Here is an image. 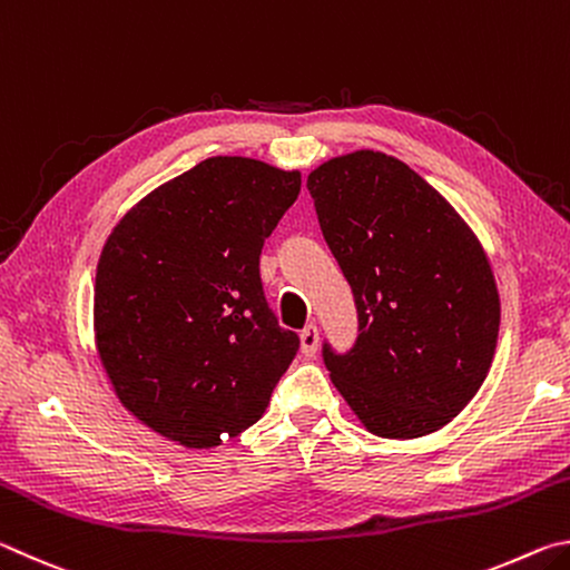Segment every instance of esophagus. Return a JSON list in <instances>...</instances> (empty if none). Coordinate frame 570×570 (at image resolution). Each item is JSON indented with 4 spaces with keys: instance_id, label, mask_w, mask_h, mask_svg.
Segmentation results:
<instances>
[{
    "instance_id": "1",
    "label": "esophagus",
    "mask_w": 570,
    "mask_h": 570,
    "mask_svg": "<svg viewBox=\"0 0 570 570\" xmlns=\"http://www.w3.org/2000/svg\"><path fill=\"white\" fill-rule=\"evenodd\" d=\"M298 342H302V354L304 356H314L316 350H320V330L314 324H308L298 334Z\"/></svg>"
}]
</instances>
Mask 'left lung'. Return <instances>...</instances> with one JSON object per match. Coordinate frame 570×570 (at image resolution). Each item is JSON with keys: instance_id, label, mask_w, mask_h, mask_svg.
Wrapping results in <instances>:
<instances>
[{"instance_id": "left-lung-1", "label": "left lung", "mask_w": 570, "mask_h": 570, "mask_svg": "<svg viewBox=\"0 0 570 570\" xmlns=\"http://www.w3.org/2000/svg\"><path fill=\"white\" fill-rule=\"evenodd\" d=\"M306 188L360 314L352 352L324 346L334 387L372 435L438 432L495 356L500 296L485 248L448 198L387 153L336 156Z\"/></svg>"}]
</instances>
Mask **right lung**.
Here are the masks:
<instances>
[{"label":"right lung","instance_id":"right-lung-1","mask_svg":"<svg viewBox=\"0 0 570 570\" xmlns=\"http://www.w3.org/2000/svg\"><path fill=\"white\" fill-rule=\"evenodd\" d=\"M302 173L216 156L163 183L105 240L95 346L122 407L190 450L266 412L298 336L276 324L258 256Z\"/></svg>","mask_w":570,"mask_h":570}]
</instances>
